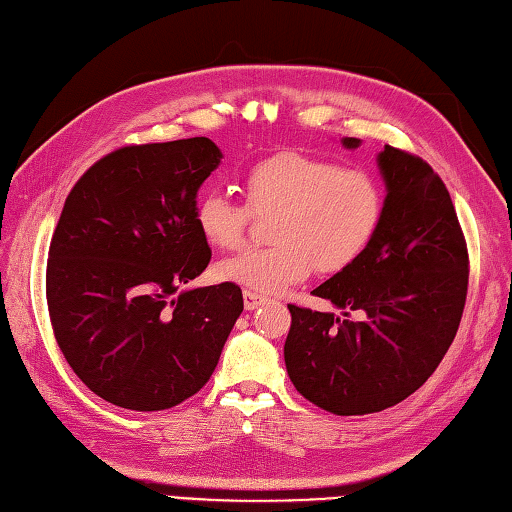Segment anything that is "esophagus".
Segmentation results:
<instances>
[{
    "label": "esophagus",
    "mask_w": 512,
    "mask_h": 512,
    "mask_svg": "<svg viewBox=\"0 0 512 512\" xmlns=\"http://www.w3.org/2000/svg\"><path fill=\"white\" fill-rule=\"evenodd\" d=\"M243 302H245V309L247 311H254V309H258L260 305H263L265 296L254 294V291H243Z\"/></svg>",
    "instance_id": "esophagus-1"
}]
</instances>
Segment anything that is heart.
Segmentation results:
<instances>
[{
    "label": "heart",
    "instance_id": "1",
    "mask_svg": "<svg viewBox=\"0 0 512 512\" xmlns=\"http://www.w3.org/2000/svg\"><path fill=\"white\" fill-rule=\"evenodd\" d=\"M247 205L223 192H205L194 207V223L216 249L245 241L248 210L276 212L271 241L218 265V276L260 294H280L307 280L318 267L336 274L367 252L382 221L380 183L360 168L302 152H278L245 172Z\"/></svg>",
    "mask_w": 512,
    "mask_h": 512
}]
</instances>
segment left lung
Here are the masks:
<instances>
[{
  "label": "left lung",
  "mask_w": 512,
  "mask_h": 512,
  "mask_svg": "<svg viewBox=\"0 0 512 512\" xmlns=\"http://www.w3.org/2000/svg\"><path fill=\"white\" fill-rule=\"evenodd\" d=\"M347 150L360 139L344 137ZM382 221L356 263L314 289L342 309L289 305L285 364L320 409L367 415L389 409L431 378L460 327L468 254L451 196L420 156L384 145ZM362 310L363 320H348Z\"/></svg>",
  "instance_id": "left-lung-1"
}]
</instances>
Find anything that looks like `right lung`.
Segmentation results:
<instances>
[{
  "label": "right lung",
  "mask_w": 512,
  "mask_h": 512,
  "mask_svg": "<svg viewBox=\"0 0 512 512\" xmlns=\"http://www.w3.org/2000/svg\"><path fill=\"white\" fill-rule=\"evenodd\" d=\"M221 159L207 137L128 145L66 198L48 252L50 322L79 380L121 409L192 398L241 316L238 285L185 287L212 258L194 207Z\"/></svg>",
  "instance_id": "right-lung-1"
}]
</instances>
